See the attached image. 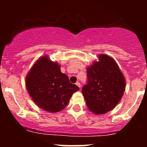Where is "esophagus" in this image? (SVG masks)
Returning <instances> with one entry per match:
<instances>
[{
	"label": "esophagus",
	"instance_id": "obj_1",
	"mask_svg": "<svg viewBox=\"0 0 147 147\" xmlns=\"http://www.w3.org/2000/svg\"><path fill=\"white\" fill-rule=\"evenodd\" d=\"M76 85H77L79 88H81V84L79 83V82H77V83H76Z\"/></svg>",
	"mask_w": 147,
	"mask_h": 147
}]
</instances>
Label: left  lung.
<instances>
[{"instance_id":"8db88e82","label":"left lung","mask_w":147,"mask_h":147,"mask_svg":"<svg viewBox=\"0 0 147 147\" xmlns=\"http://www.w3.org/2000/svg\"><path fill=\"white\" fill-rule=\"evenodd\" d=\"M87 68L88 82L82 92L89 111L105 114L114 109L125 90L124 76L112 57L101 54Z\"/></svg>"}]
</instances>
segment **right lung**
I'll return each mask as SVG.
<instances>
[{"mask_svg":"<svg viewBox=\"0 0 147 147\" xmlns=\"http://www.w3.org/2000/svg\"><path fill=\"white\" fill-rule=\"evenodd\" d=\"M25 86L34 102L50 113L65 109L72 94L79 90L61 72L59 64L52 61L48 56L40 57L35 62L26 76Z\"/></svg>","mask_w":147,"mask_h":147,"instance_id":"add662e5","label":"right lung"}]
</instances>
